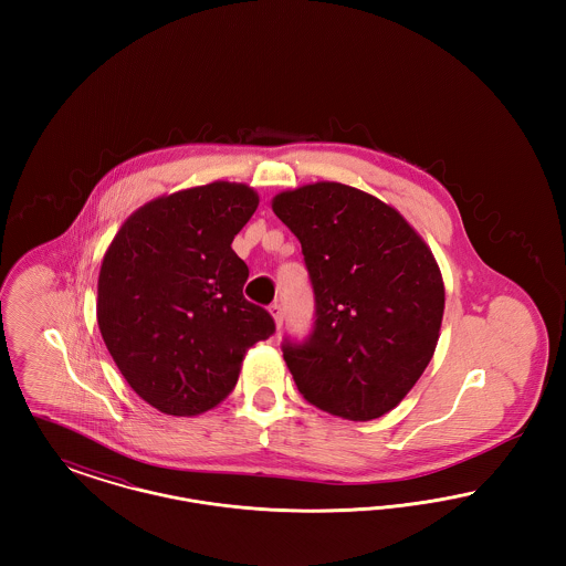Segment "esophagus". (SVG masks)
I'll list each match as a JSON object with an SVG mask.
<instances>
[{"instance_id": "esophagus-1", "label": "esophagus", "mask_w": 566, "mask_h": 566, "mask_svg": "<svg viewBox=\"0 0 566 566\" xmlns=\"http://www.w3.org/2000/svg\"><path fill=\"white\" fill-rule=\"evenodd\" d=\"M270 314L273 316V323H275V326H277V328H282V324H284V307H282L280 303H271Z\"/></svg>"}]
</instances>
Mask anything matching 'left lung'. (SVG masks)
I'll list each match as a JSON object with an SVG mask.
<instances>
[{"mask_svg": "<svg viewBox=\"0 0 566 566\" xmlns=\"http://www.w3.org/2000/svg\"><path fill=\"white\" fill-rule=\"evenodd\" d=\"M301 242L314 324L284 339V360L307 403L346 420L388 413L437 348L446 291L429 245L374 195L316 182L273 197Z\"/></svg>", "mask_w": 566, "mask_h": 566, "instance_id": "left-lung-1", "label": "left lung"}]
</instances>
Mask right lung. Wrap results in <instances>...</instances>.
Masks as SVG:
<instances>
[{"label":"right lung","mask_w":566,"mask_h":566,"mask_svg":"<svg viewBox=\"0 0 566 566\" xmlns=\"http://www.w3.org/2000/svg\"><path fill=\"white\" fill-rule=\"evenodd\" d=\"M259 206L245 185L159 197L125 220L97 282V324L135 392L167 416H197L235 388L243 356L273 335L243 296L233 238Z\"/></svg>","instance_id":"1"}]
</instances>
